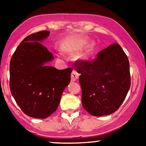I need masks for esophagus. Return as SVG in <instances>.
Returning a JSON list of instances; mask_svg holds the SVG:
<instances>
[{"label":"esophagus","instance_id":"esophagus-1","mask_svg":"<svg viewBox=\"0 0 146 146\" xmlns=\"http://www.w3.org/2000/svg\"><path fill=\"white\" fill-rule=\"evenodd\" d=\"M79 76H80V74L77 72L76 71H73L71 73V81L72 82H75L79 78Z\"/></svg>","mask_w":146,"mask_h":146}]
</instances>
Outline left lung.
<instances>
[{
    "instance_id": "left-lung-1",
    "label": "left lung",
    "mask_w": 146,
    "mask_h": 146,
    "mask_svg": "<svg viewBox=\"0 0 146 146\" xmlns=\"http://www.w3.org/2000/svg\"><path fill=\"white\" fill-rule=\"evenodd\" d=\"M80 73L83 108L91 115L115 113L125 100L130 87L129 61L118 44L99 52L93 62L76 61Z\"/></svg>"
}]
</instances>
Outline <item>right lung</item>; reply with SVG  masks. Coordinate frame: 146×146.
Returning <instances> with one entry per match:
<instances>
[{"label": "right lung", "mask_w": 146, "mask_h": 146, "mask_svg": "<svg viewBox=\"0 0 146 146\" xmlns=\"http://www.w3.org/2000/svg\"><path fill=\"white\" fill-rule=\"evenodd\" d=\"M50 31L32 33L18 45L10 61V90L28 116L45 119L58 108L64 90L71 81L72 68L58 70L46 65L54 59L41 44Z\"/></svg>", "instance_id": "1"}]
</instances>
